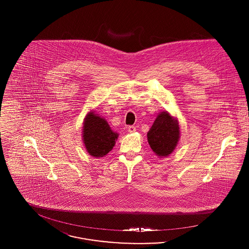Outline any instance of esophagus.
<instances>
[{"label":"esophagus","mask_w":249,"mask_h":249,"mask_svg":"<svg viewBox=\"0 0 249 249\" xmlns=\"http://www.w3.org/2000/svg\"><path fill=\"white\" fill-rule=\"evenodd\" d=\"M135 130H136V128H135L134 126H129V127H128V131H129V132H134Z\"/></svg>","instance_id":"1"}]
</instances>
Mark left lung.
I'll list each match as a JSON object with an SVG mask.
<instances>
[{
	"label": "left lung",
	"instance_id": "obj_1",
	"mask_svg": "<svg viewBox=\"0 0 249 249\" xmlns=\"http://www.w3.org/2000/svg\"><path fill=\"white\" fill-rule=\"evenodd\" d=\"M179 139L178 120L173 119L168 112H162L147 132V140L151 149L160 157L171 154Z\"/></svg>",
	"mask_w": 249,
	"mask_h": 249
}]
</instances>
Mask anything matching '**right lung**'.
<instances>
[{"label":"right lung","instance_id":"1","mask_svg":"<svg viewBox=\"0 0 249 249\" xmlns=\"http://www.w3.org/2000/svg\"><path fill=\"white\" fill-rule=\"evenodd\" d=\"M83 140L88 152L95 158L104 157L110 152L118 138V133L113 132L106 119L89 113L85 119Z\"/></svg>","mask_w":249,"mask_h":249}]
</instances>
